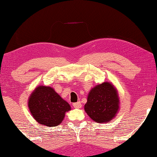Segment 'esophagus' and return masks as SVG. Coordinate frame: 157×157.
Returning <instances> with one entry per match:
<instances>
[{
    "label": "esophagus",
    "mask_w": 157,
    "mask_h": 157,
    "mask_svg": "<svg viewBox=\"0 0 157 157\" xmlns=\"http://www.w3.org/2000/svg\"><path fill=\"white\" fill-rule=\"evenodd\" d=\"M73 106L74 108H75V109H80V108L82 107V104H81V102L80 101H78L77 102H75V103H73Z\"/></svg>",
    "instance_id": "obj_1"
}]
</instances>
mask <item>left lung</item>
Here are the masks:
<instances>
[{"instance_id": "obj_1", "label": "left lung", "mask_w": 157, "mask_h": 157, "mask_svg": "<svg viewBox=\"0 0 157 157\" xmlns=\"http://www.w3.org/2000/svg\"><path fill=\"white\" fill-rule=\"evenodd\" d=\"M119 97L111 82L97 85L90 91L85 111L94 122H109L119 110Z\"/></svg>"}]
</instances>
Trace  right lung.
I'll return each instance as SVG.
<instances>
[{
  "mask_svg": "<svg viewBox=\"0 0 157 157\" xmlns=\"http://www.w3.org/2000/svg\"><path fill=\"white\" fill-rule=\"evenodd\" d=\"M28 105L36 121L48 127L60 125L65 113L71 110L69 104L48 86L36 88L29 97Z\"/></svg>",
  "mask_w": 157,
  "mask_h": 157,
  "instance_id": "right-lung-1",
  "label": "right lung"
}]
</instances>
